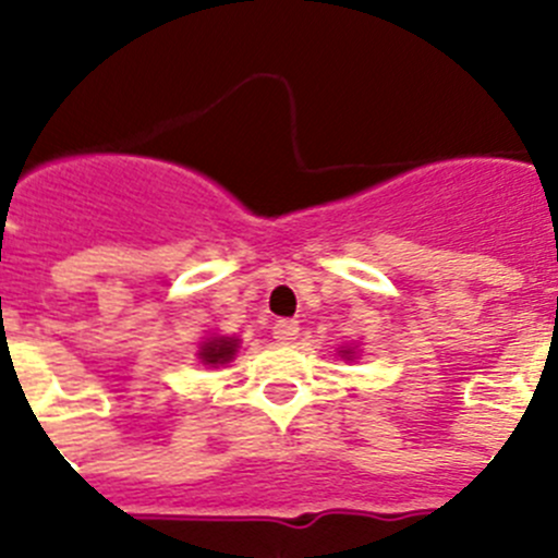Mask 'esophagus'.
<instances>
[{
	"instance_id": "1",
	"label": "esophagus",
	"mask_w": 558,
	"mask_h": 558,
	"mask_svg": "<svg viewBox=\"0 0 558 558\" xmlns=\"http://www.w3.org/2000/svg\"><path fill=\"white\" fill-rule=\"evenodd\" d=\"M299 322H293V318H284V322H276L274 324V338L279 340V343H293L295 338H299Z\"/></svg>"
}]
</instances>
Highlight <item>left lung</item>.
<instances>
[{"label": "left lung", "mask_w": 558, "mask_h": 558, "mask_svg": "<svg viewBox=\"0 0 558 558\" xmlns=\"http://www.w3.org/2000/svg\"><path fill=\"white\" fill-rule=\"evenodd\" d=\"M340 354H343V357H352V349H343V352H340Z\"/></svg>", "instance_id": "obj_1"}]
</instances>
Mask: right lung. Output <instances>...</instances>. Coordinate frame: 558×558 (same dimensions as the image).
<instances>
[{
  "mask_svg": "<svg viewBox=\"0 0 558 558\" xmlns=\"http://www.w3.org/2000/svg\"><path fill=\"white\" fill-rule=\"evenodd\" d=\"M236 352V338H209L201 347V363L204 366H223V363H229L231 357H234Z\"/></svg>",
  "mask_w": 558,
  "mask_h": 558,
  "instance_id": "obj_1",
  "label": "right lung"
}]
</instances>
